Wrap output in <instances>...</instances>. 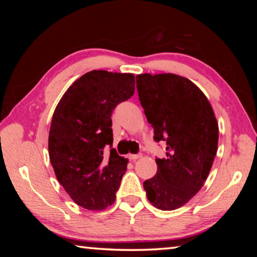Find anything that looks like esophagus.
Listing matches in <instances>:
<instances>
[{"instance_id":"esophagus-1","label":"esophagus","mask_w":257,"mask_h":257,"mask_svg":"<svg viewBox=\"0 0 257 257\" xmlns=\"http://www.w3.org/2000/svg\"><path fill=\"white\" fill-rule=\"evenodd\" d=\"M142 156V154H129V160H132V161H136L137 159H139Z\"/></svg>"}]
</instances>
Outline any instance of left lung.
<instances>
[{
	"instance_id": "8db88e82",
	"label": "left lung",
	"mask_w": 257,
	"mask_h": 257,
	"mask_svg": "<svg viewBox=\"0 0 257 257\" xmlns=\"http://www.w3.org/2000/svg\"><path fill=\"white\" fill-rule=\"evenodd\" d=\"M138 97L154 141L167 144V158H156V175L144 181L149 201L171 211L202 188L216 155L219 128L205 95L187 78L173 73L136 77Z\"/></svg>"
}]
</instances>
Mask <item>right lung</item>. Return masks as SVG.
<instances>
[{"label":"right lung","mask_w":257,"mask_h":257,"mask_svg":"<svg viewBox=\"0 0 257 257\" xmlns=\"http://www.w3.org/2000/svg\"><path fill=\"white\" fill-rule=\"evenodd\" d=\"M134 93L133 73L93 70L69 87L54 111L52 167L69 196L87 210H104L115 201L128 162L112 149L111 115Z\"/></svg>","instance_id":"add662e5"}]
</instances>
